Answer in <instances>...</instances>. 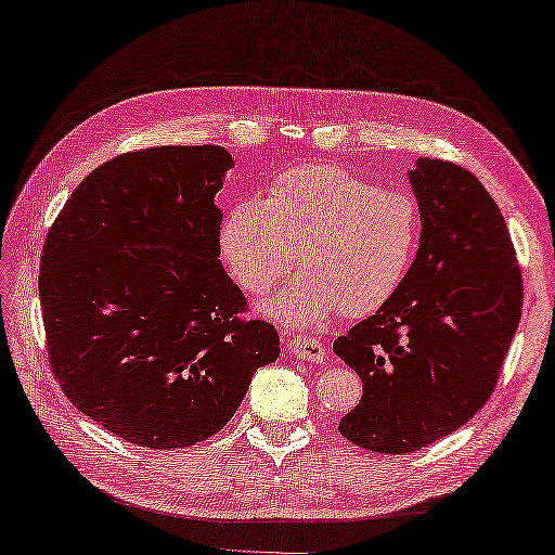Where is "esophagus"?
<instances>
[{
	"label": "esophagus",
	"mask_w": 555,
	"mask_h": 555,
	"mask_svg": "<svg viewBox=\"0 0 555 555\" xmlns=\"http://www.w3.org/2000/svg\"><path fill=\"white\" fill-rule=\"evenodd\" d=\"M287 353L294 356L296 360H306V362H322L324 356H327V348H324L315 336H304L296 334L285 344Z\"/></svg>",
	"instance_id": "obj_1"
}]
</instances>
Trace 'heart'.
Returning a JSON list of instances; mask_svg holds the SVG:
<instances>
[{
	"instance_id": "obj_1",
	"label": "heart",
	"mask_w": 555,
	"mask_h": 555,
	"mask_svg": "<svg viewBox=\"0 0 555 555\" xmlns=\"http://www.w3.org/2000/svg\"><path fill=\"white\" fill-rule=\"evenodd\" d=\"M418 242L416 199L374 188L334 165L294 167L261 199L225 214L221 256L237 285L263 294L299 261L304 268L263 313L292 330H320L334 315H367L393 299Z\"/></svg>"
}]
</instances>
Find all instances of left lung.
Segmentation results:
<instances>
[{
  "instance_id": "8db88e82",
  "label": "left lung",
  "mask_w": 555,
  "mask_h": 555,
  "mask_svg": "<svg viewBox=\"0 0 555 555\" xmlns=\"http://www.w3.org/2000/svg\"><path fill=\"white\" fill-rule=\"evenodd\" d=\"M408 179L422 216L410 273L393 299L334 341L362 379L339 434L382 454L422 450L488 402L522 310L506 221L476 176L418 157Z\"/></svg>"
}]
</instances>
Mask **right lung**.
I'll return each mask as SVG.
<instances>
[{"instance_id":"add662e5","label":"right lung","mask_w":555,"mask_h":555,"mask_svg":"<svg viewBox=\"0 0 555 555\" xmlns=\"http://www.w3.org/2000/svg\"><path fill=\"white\" fill-rule=\"evenodd\" d=\"M221 145H159L93 169L44 242L39 299L67 400L117 438L191 448L231 422L275 327L240 320L221 266Z\"/></svg>"}]
</instances>
